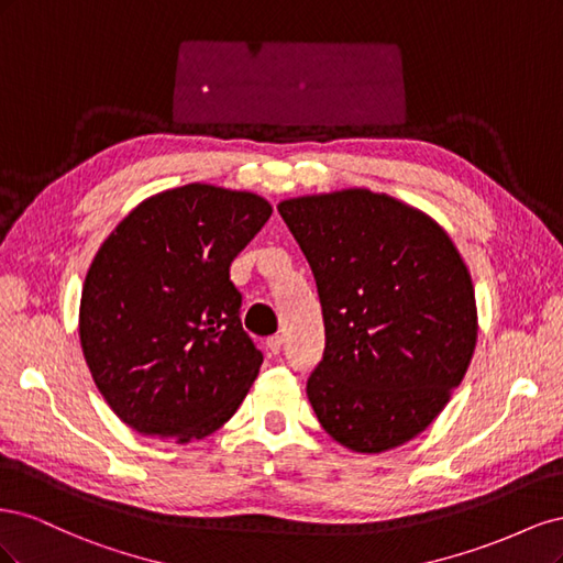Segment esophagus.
<instances>
[{
	"instance_id": "esophagus-1",
	"label": "esophagus",
	"mask_w": 563,
	"mask_h": 563,
	"mask_svg": "<svg viewBox=\"0 0 563 563\" xmlns=\"http://www.w3.org/2000/svg\"><path fill=\"white\" fill-rule=\"evenodd\" d=\"M282 347H284V338H282V335L267 338V350H269V354H279Z\"/></svg>"
}]
</instances>
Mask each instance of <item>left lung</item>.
Segmentation results:
<instances>
[{"instance_id":"8db88e82","label":"left lung","mask_w":563,"mask_h":563,"mask_svg":"<svg viewBox=\"0 0 563 563\" xmlns=\"http://www.w3.org/2000/svg\"><path fill=\"white\" fill-rule=\"evenodd\" d=\"M308 258L327 347L308 380L338 444L383 453L444 411L476 345L470 269L437 220L352 187L279 203Z\"/></svg>"}]
</instances>
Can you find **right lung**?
<instances>
[{"instance_id": "1", "label": "right lung", "mask_w": 563, "mask_h": 563, "mask_svg": "<svg viewBox=\"0 0 563 563\" xmlns=\"http://www.w3.org/2000/svg\"><path fill=\"white\" fill-rule=\"evenodd\" d=\"M269 216L258 195L190 183L141 201L100 244L81 288V352L135 432L187 444L244 401L263 354L230 265Z\"/></svg>"}]
</instances>
